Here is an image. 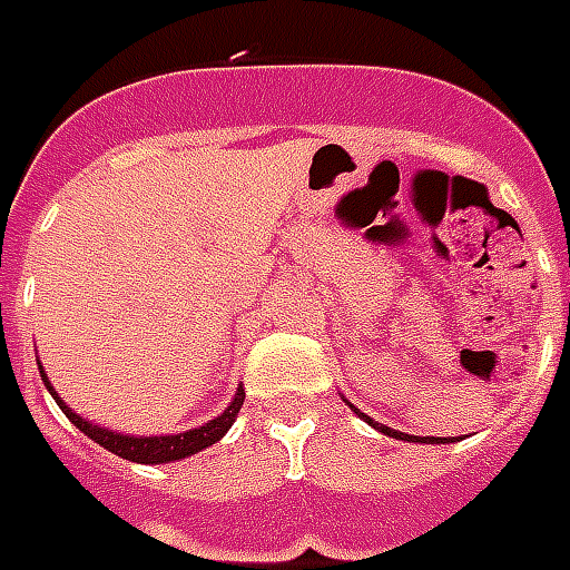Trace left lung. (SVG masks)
Wrapping results in <instances>:
<instances>
[{
	"instance_id": "8db88e82",
	"label": "left lung",
	"mask_w": 570,
	"mask_h": 570,
	"mask_svg": "<svg viewBox=\"0 0 570 570\" xmlns=\"http://www.w3.org/2000/svg\"><path fill=\"white\" fill-rule=\"evenodd\" d=\"M351 409H354V405H351ZM354 414H357V417H363V421L370 423V426H375V430L379 432H384V435H393V439H402V442H423V444H448V442H453V439H435V435H405V432H400V430H391V426H384V423H375L370 417V414H363L361 409H354Z\"/></svg>"
}]
</instances>
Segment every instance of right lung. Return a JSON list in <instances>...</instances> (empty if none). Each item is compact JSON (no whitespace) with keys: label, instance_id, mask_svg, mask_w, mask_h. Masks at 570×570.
Returning a JSON list of instances; mask_svg holds the SVG:
<instances>
[{"label":"right lung","instance_id":"add662e5","mask_svg":"<svg viewBox=\"0 0 570 570\" xmlns=\"http://www.w3.org/2000/svg\"><path fill=\"white\" fill-rule=\"evenodd\" d=\"M41 382L45 387L50 391V396L57 400V405L66 412V417L75 423L77 430L89 435L92 442H98L105 451L117 453L122 460H131V463H144V465H158V463H174V460H186L191 453L204 451L209 444H216L230 430V423L237 421V412L243 409V400H246V393L243 387H237L234 393V400L219 417H213L209 423L198 426V430H186V432H177V435H122V432H114V430H105V426H96V423H89L87 417H80L77 412H71L66 405V400L59 396L50 382H47L45 370H41Z\"/></svg>","mask_w":570,"mask_h":570}]
</instances>
